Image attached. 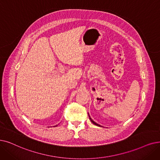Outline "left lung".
I'll return each mask as SVG.
<instances>
[{
  "label": "left lung",
  "instance_id": "1",
  "mask_svg": "<svg viewBox=\"0 0 160 160\" xmlns=\"http://www.w3.org/2000/svg\"><path fill=\"white\" fill-rule=\"evenodd\" d=\"M89 119H90V120H91V122H92V123H93V124L96 125V126H100V125H99V124H97V123H95V122H94V121H93V120H92V118H90V116H89Z\"/></svg>",
  "mask_w": 160,
  "mask_h": 160
}]
</instances>
